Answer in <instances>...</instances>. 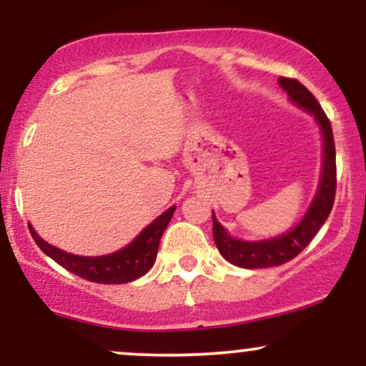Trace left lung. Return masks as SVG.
Instances as JSON below:
<instances>
[{"label": "left lung", "instance_id": "obj_1", "mask_svg": "<svg viewBox=\"0 0 366 366\" xmlns=\"http://www.w3.org/2000/svg\"><path fill=\"white\" fill-rule=\"evenodd\" d=\"M280 87L287 92L289 99L297 107L305 108L315 117L322 130L323 137V162H322V177L318 184V191L315 199L310 204L306 215L301 222L289 232L282 236L267 239V241H242L234 239L229 232L218 224L213 213V239L215 244L229 263L241 268H267L277 264L287 263L289 259L296 258L306 246L317 236L320 227L330 215L334 207L335 186H337V172H335V144L334 134H332L330 120L327 119L325 112L322 110L320 103L306 87L296 79L279 77Z\"/></svg>", "mask_w": 366, "mask_h": 366}]
</instances>
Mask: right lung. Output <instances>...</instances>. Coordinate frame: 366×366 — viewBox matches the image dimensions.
I'll return each instance as SVG.
<instances>
[{
  "label": "right lung",
  "mask_w": 366,
  "mask_h": 366,
  "mask_svg": "<svg viewBox=\"0 0 366 366\" xmlns=\"http://www.w3.org/2000/svg\"><path fill=\"white\" fill-rule=\"evenodd\" d=\"M175 207L162 213L153 224H149L144 230L134 239L130 244L112 254L104 256H77L70 254L66 251L58 249L44 241L43 237L37 236V232L29 225L31 236L34 237L36 244L41 251L54 259L63 268H66L72 274L89 280V282L98 284H125L130 280L139 279L153 267L154 259L158 254L159 239L165 232L172 215H174Z\"/></svg>",
  "instance_id": "right-lung-1"
}]
</instances>
